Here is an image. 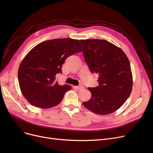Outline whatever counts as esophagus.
Returning <instances> with one entry per match:
<instances>
[{"mask_svg":"<svg viewBox=\"0 0 153 153\" xmlns=\"http://www.w3.org/2000/svg\"><path fill=\"white\" fill-rule=\"evenodd\" d=\"M75 89H76L77 90L79 91V90H81L82 89H83V85H80L79 86H74Z\"/></svg>","mask_w":153,"mask_h":153,"instance_id":"esophagus-1","label":"esophagus"}]
</instances>
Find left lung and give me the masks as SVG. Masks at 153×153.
I'll return each instance as SVG.
<instances>
[{"instance_id":"1","label":"left lung","mask_w":153,"mask_h":153,"mask_svg":"<svg viewBox=\"0 0 153 153\" xmlns=\"http://www.w3.org/2000/svg\"><path fill=\"white\" fill-rule=\"evenodd\" d=\"M84 59L92 73L98 74L99 85L89 87L92 96L84 106L105 115L121 107L132 91L130 63L125 53L104 39H81Z\"/></svg>"}]
</instances>
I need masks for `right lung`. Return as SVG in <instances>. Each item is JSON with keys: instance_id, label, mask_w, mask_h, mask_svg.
<instances>
[{"instance_id": "1", "label": "right lung", "mask_w": 153, "mask_h": 153, "mask_svg": "<svg viewBox=\"0 0 153 153\" xmlns=\"http://www.w3.org/2000/svg\"><path fill=\"white\" fill-rule=\"evenodd\" d=\"M82 51L79 40L58 38L37 45L26 55L18 71L21 92L35 107L49 108L61 103L69 85H59L56 74L62 73L66 59Z\"/></svg>"}]
</instances>
